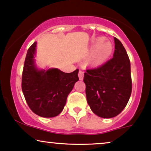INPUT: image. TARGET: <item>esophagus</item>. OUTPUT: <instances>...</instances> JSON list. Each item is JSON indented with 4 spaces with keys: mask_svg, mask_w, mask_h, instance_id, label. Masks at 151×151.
<instances>
[{
    "mask_svg": "<svg viewBox=\"0 0 151 151\" xmlns=\"http://www.w3.org/2000/svg\"><path fill=\"white\" fill-rule=\"evenodd\" d=\"M83 76H84V72L82 71V70H79L78 77H79V79L81 80V81H82V80L83 79Z\"/></svg>",
    "mask_w": 151,
    "mask_h": 151,
    "instance_id": "obj_1",
    "label": "esophagus"
}]
</instances>
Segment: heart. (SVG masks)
I'll return each mask as SVG.
<instances>
[{
	"instance_id": "obj_1",
	"label": "heart",
	"mask_w": 151,
	"mask_h": 151,
	"mask_svg": "<svg viewBox=\"0 0 151 151\" xmlns=\"http://www.w3.org/2000/svg\"><path fill=\"white\" fill-rule=\"evenodd\" d=\"M93 50V53L88 59V63L93 65H101L107 61L111 54L112 44L109 41H106L104 37H100L94 42Z\"/></svg>"
}]
</instances>
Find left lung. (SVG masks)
Segmentation results:
<instances>
[{"label":"left lung","instance_id":"obj_1","mask_svg":"<svg viewBox=\"0 0 151 151\" xmlns=\"http://www.w3.org/2000/svg\"><path fill=\"white\" fill-rule=\"evenodd\" d=\"M114 40L113 58L100 66L87 69L83 78L90 109L102 118L117 116L132 94L130 60L122 42L116 37Z\"/></svg>","mask_w":151,"mask_h":151}]
</instances>
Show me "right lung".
Listing matches in <instances>:
<instances>
[{"label": "right lung", "mask_w": 151, "mask_h": 151, "mask_svg": "<svg viewBox=\"0 0 151 151\" xmlns=\"http://www.w3.org/2000/svg\"><path fill=\"white\" fill-rule=\"evenodd\" d=\"M36 42L27 53L22 75V90L28 106L42 117H54L61 112L68 94L78 81V69L64 73L57 68L37 70L34 62Z\"/></svg>", "instance_id": "obj_1"}]
</instances>
